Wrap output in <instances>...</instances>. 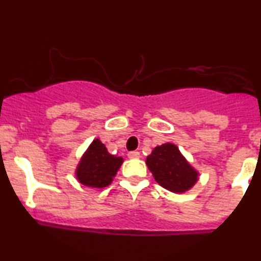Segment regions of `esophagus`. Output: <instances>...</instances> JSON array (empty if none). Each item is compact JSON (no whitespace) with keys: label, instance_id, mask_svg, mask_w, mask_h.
Instances as JSON below:
<instances>
[{"label":"esophagus","instance_id":"esophagus-1","mask_svg":"<svg viewBox=\"0 0 261 261\" xmlns=\"http://www.w3.org/2000/svg\"><path fill=\"white\" fill-rule=\"evenodd\" d=\"M127 155H128V158H140V152H137V151H131V152H128L127 153Z\"/></svg>","mask_w":261,"mask_h":261}]
</instances>
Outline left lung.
I'll list each match as a JSON object with an SVG mask.
<instances>
[{"label": "left lung", "mask_w": 261, "mask_h": 261, "mask_svg": "<svg viewBox=\"0 0 261 261\" xmlns=\"http://www.w3.org/2000/svg\"><path fill=\"white\" fill-rule=\"evenodd\" d=\"M146 164L155 181L172 193H185L199 179V173L185 160L179 148L169 142L154 147Z\"/></svg>", "instance_id": "obj_1"}]
</instances>
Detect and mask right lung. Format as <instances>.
Here are the masks:
<instances>
[{
  "label": "right lung",
  "mask_w": 261,
  "mask_h": 261,
  "mask_svg": "<svg viewBox=\"0 0 261 261\" xmlns=\"http://www.w3.org/2000/svg\"><path fill=\"white\" fill-rule=\"evenodd\" d=\"M122 162L121 157L110 154L100 140H93L77 166V180L89 188H106L112 184Z\"/></svg>",
  "instance_id": "add662e5"
}]
</instances>
